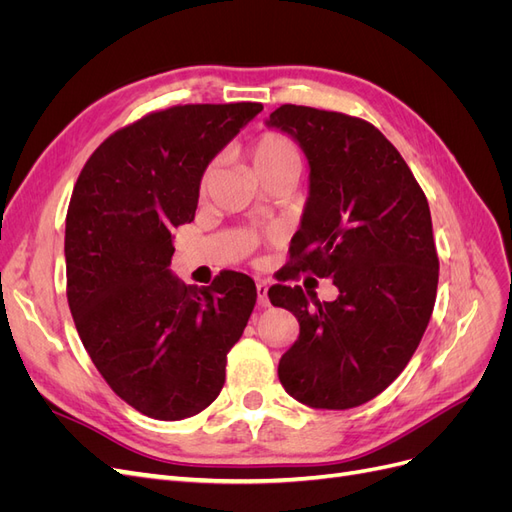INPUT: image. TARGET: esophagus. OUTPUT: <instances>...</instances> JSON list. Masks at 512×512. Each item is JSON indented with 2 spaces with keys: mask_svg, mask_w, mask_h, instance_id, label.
<instances>
[{
  "mask_svg": "<svg viewBox=\"0 0 512 512\" xmlns=\"http://www.w3.org/2000/svg\"><path fill=\"white\" fill-rule=\"evenodd\" d=\"M256 294H258V305L260 307H269V286L265 282H256Z\"/></svg>",
  "mask_w": 512,
  "mask_h": 512,
  "instance_id": "1",
  "label": "esophagus"
}]
</instances>
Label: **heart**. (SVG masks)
I'll list each match as a JSON object with an SVG mask.
<instances>
[{"label": "heart", "mask_w": 512, "mask_h": 512, "mask_svg": "<svg viewBox=\"0 0 512 512\" xmlns=\"http://www.w3.org/2000/svg\"><path fill=\"white\" fill-rule=\"evenodd\" d=\"M250 156L260 177L282 173V170H301V151L284 132L269 130L258 134L250 145ZM213 173L215 164H209L200 177V194H207Z\"/></svg>", "instance_id": "heart-1"}]
</instances>
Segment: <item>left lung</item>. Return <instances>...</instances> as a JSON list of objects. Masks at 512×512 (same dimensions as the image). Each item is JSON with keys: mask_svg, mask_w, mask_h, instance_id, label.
I'll return each mask as SVG.
<instances>
[{"mask_svg": "<svg viewBox=\"0 0 512 512\" xmlns=\"http://www.w3.org/2000/svg\"><path fill=\"white\" fill-rule=\"evenodd\" d=\"M269 126L309 160V198L277 277H331L335 301L275 284L269 299L299 320L280 382L305 406L348 410L389 386L421 344L438 290V252L425 192L369 121L282 104ZM313 301L309 302L308 299Z\"/></svg>", "mask_w": 512, "mask_h": 512, "instance_id": "8db88e82", "label": "left lung"}]
</instances>
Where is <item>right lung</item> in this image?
Wrapping results in <instances>:
<instances>
[{
  "label": "right lung",
  "mask_w": 512,
  "mask_h": 512,
  "mask_svg": "<svg viewBox=\"0 0 512 512\" xmlns=\"http://www.w3.org/2000/svg\"><path fill=\"white\" fill-rule=\"evenodd\" d=\"M260 102L179 104L113 132L85 162L66 215V294L87 354L145 416L181 421L220 395L256 286L237 271L185 286L168 271L207 164Z\"/></svg>",
  "instance_id": "obj_1"
}]
</instances>
